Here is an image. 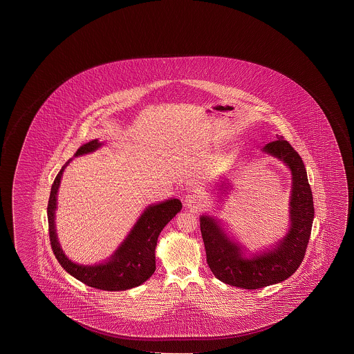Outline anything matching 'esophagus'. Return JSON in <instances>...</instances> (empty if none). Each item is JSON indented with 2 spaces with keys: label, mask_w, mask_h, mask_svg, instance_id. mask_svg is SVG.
Returning a JSON list of instances; mask_svg holds the SVG:
<instances>
[{
  "label": "esophagus",
  "mask_w": 354,
  "mask_h": 354,
  "mask_svg": "<svg viewBox=\"0 0 354 354\" xmlns=\"http://www.w3.org/2000/svg\"><path fill=\"white\" fill-rule=\"evenodd\" d=\"M184 203L189 209H196L197 211V209L203 207V197L200 196L198 194H189L184 198Z\"/></svg>",
  "instance_id": "obj_1"
}]
</instances>
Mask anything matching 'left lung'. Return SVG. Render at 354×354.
Masks as SVG:
<instances>
[{"label": "left lung", "instance_id": "obj_1", "mask_svg": "<svg viewBox=\"0 0 354 354\" xmlns=\"http://www.w3.org/2000/svg\"><path fill=\"white\" fill-rule=\"evenodd\" d=\"M263 151L285 162L292 176L290 227L284 238L274 244L272 250L247 258L242 247L227 236L220 221L209 214L200 217V228L211 272L221 281L242 289H261L291 277L305 257L313 228V192L301 157L283 137L268 143ZM225 186L226 184L222 185V189Z\"/></svg>", "mask_w": 354, "mask_h": 354}]
</instances>
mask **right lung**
Instances as JSON below:
<instances>
[{"label": "right lung", "mask_w": 354, "mask_h": 354, "mask_svg": "<svg viewBox=\"0 0 354 354\" xmlns=\"http://www.w3.org/2000/svg\"><path fill=\"white\" fill-rule=\"evenodd\" d=\"M102 143L99 140H90L82 145L75 153V157L84 156L99 149ZM71 160V159H70ZM66 162L60 169L53 183L50 196L48 201V225L49 238L53 253L60 266L69 272L71 277L80 280L87 286L106 291H123L140 286L151 278L156 272V247L159 234L169 221L183 207L178 198H170L162 203L151 205L140 214L133 228L128 233L126 239L115 250L107 261L95 266H80L70 261L60 248L57 230H55V209L57 194L64 169L69 164Z\"/></svg>", "instance_id": "add662e5"}]
</instances>
